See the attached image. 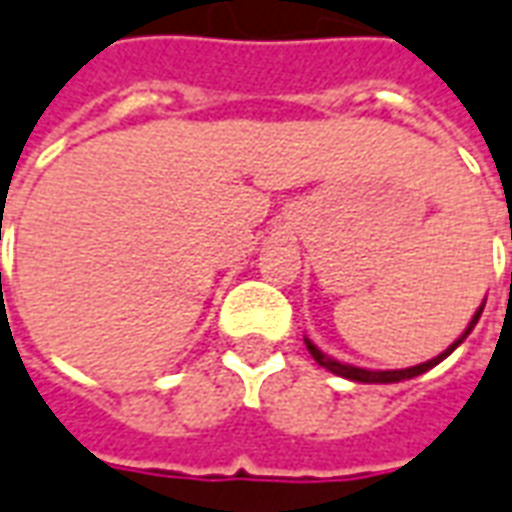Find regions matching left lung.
I'll use <instances>...</instances> for the list:
<instances>
[{
	"label": "left lung",
	"instance_id": "obj_1",
	"mask_svg": "<svg viewBox=\"0 0 512 512\" xmlns=\"http://www.w3.org/2000/svg\"><path fill=\"white\" fill-rule=\"evenodd\" d=\"M485 306V303H482ZM482 306L474 311V317H471L469 328L460 333L455 342L449 344L447 350L441 355H436V358H430V361H424V364H416V366H408V369H361V366H353V364H342V361H336V358H331V355H325L317 347V344L311 342V339H306V347L308 353L314 355V361L320 366H325L328 372H333V375H339V378H347V380H355V383H400V380H408V378H416V375H424L427 369H433L436 364H441L444 358H447L458 344H463V339L469 336L471 331H474V325H477V320H480L482 314Z\"/></svg>",
	"mask_w": 512,
	"mask_h": 512
}]
</instances>
